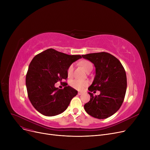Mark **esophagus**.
Returning <instances> with one entry per match:
<instances>
[{
    "instance_id": "34e87169",
    "label": "esophagus",
    "mask_w": 150,
    "mask_h": 150,
    "mask_svg": "<svg viewBox=\"0 0 150 150\" xmlns=\"http://www.w3.org/2000/svg\"><path fill=\"white\" fill-rule=\"evenodd\" d=\"M82 92H78V95H79V96H81V95H82Z\"/></svg>"
}]
</instances>
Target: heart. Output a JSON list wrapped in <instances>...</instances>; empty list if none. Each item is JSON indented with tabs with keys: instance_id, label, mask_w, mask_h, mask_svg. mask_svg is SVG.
<instances>
[{
	"instance_id": "1",
	"label": "heart",
	"mask_w": 150,
	"mask_h": 150,
	"mask_svg": "<svg viewBox=\"0 0 150 150\" xmlns=\"http://www.w3.org/2000/svg\"><path fill=\"white\" fill-rule=\"evenodd\" d=\"M80 66L86 71L89 72L92 70L93 66L92 63L88 60H83L80 62ZM74 72V65L71 64L67 69V75L69 77H71L73 75ZM88 83L86 81L80 80L78 79H74L70 81V85L75 89L81 91L88 85Z\"/></svg>"
}]
</instances>
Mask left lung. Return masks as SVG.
<instances>
[{
    "instance_id": "obj_1",
    "label": "left lung",
    "mask_w": 150,
    "mask_h": 150,
    "mask_svg": "<svg viewBox=\"0 0 150 150\" xmlns=\"http://www.w3.org/2000/svg\"><path fill=\"white\" fill-rule=\"evenodd\" d=\"M96 67V76L88 90L91 96L84 106L89 115L98 119L112 115L122 106L127 88V75L120 61L106 52L82 55ZM99 90L100 94L93 96L92 91Z\"/></svg>"
}]
</instances>
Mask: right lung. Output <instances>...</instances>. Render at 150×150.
Segmentation results:
<instances>
[{
	"instance_id": "obj_1",
	"label": "right lung",
	"mask_w": 150,
	"mask_h": 150,
	"mask_svg": "<svg viewBox=\"0 0 150 150\" xmlns=\"http://www.w3.org/2000/svg\"><path fill=\"white\" fill-rule=\"evenodd\" d=\"M81 55H69L49 49L31 60L26 75L28 97L33 107L45 116L64 112L78 91L69 86L60 89L54 84L66 80L67 69Z\"/></svg>"
}]
</instances>
